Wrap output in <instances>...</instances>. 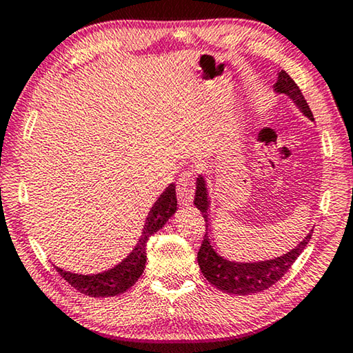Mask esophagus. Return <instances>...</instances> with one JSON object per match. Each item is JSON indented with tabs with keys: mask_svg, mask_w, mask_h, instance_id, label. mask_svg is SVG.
Returning a JSON list of instances; mask_svg holds the SVG:
<instances>
[{
	"mask_svg": "<svg viewBox=\"0 0 353 353\" xmlns=\"http://www.w3.org/2000/svg\"><path fill=\"white\" fill-rule=\"evenodd\" d=\"M177 198L182 204H190L194 198V171L190 168L183 171L177 182Z\"/></svg>",
	"mask_w": 353,
	"mask_h": 353,
	"instance_id": "esophagus-1",
	"label": "esophagus"
}]
</instances>
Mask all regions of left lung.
<instances>
[{
	"mask_svg": "<svg viewBox=\"0 0 353 353\" xmlns=\"http://www.w3.org/2000/svg\"><path fill=\"white\" fill-rule=\"evenodd\" d=\"M276 92L285 93L294 101L305 115L313 119L312 109H310L308 103L303 98V94L299 88L297 83L292 81V77L282 70L279 73V79L276 82ZM194 205L198 207V210L202 213V216L205 219V224L208 227V198H207V188L204 179L199 177L196 182V196H194ZM313 232L305 236L296 249L290 250L288 254L282 256H277L276 260H268V261H259V263H235V261H227L223 256H219L214 252L213 248L210 246V238L207 236V232L202 240L201 248L198 250V263L204 277L212 285L216 286L221 291L229 292V294H252V292H260L263 290L270 288L276 282H279L286 272H288L292 263L297 260V256L302 254V250L312 238Z\"/></svg>",
	"mask_w": 353,
	"mask_h": 353,
	"instance_id": "left-lung-1",
	"label": "left lung"
}]
</instances>
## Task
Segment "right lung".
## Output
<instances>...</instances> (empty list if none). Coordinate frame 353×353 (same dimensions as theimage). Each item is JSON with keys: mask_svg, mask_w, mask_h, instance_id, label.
Wrapping results in <instances>:
<instances>
[{"mask_svg": "<svg viewBox=\"0 0 353 353\" xmlns=\"http://www.w3.org/2000/svg\"><path fill=\"white\" fill-rule=\"evenodd\" d=\"M176 185L171 183L170 187L163 191V194L160 196L159 201L155 202L152 210L149 212L145 230H143V235L139 244H137L134 252L123 263H119L118 266H115L110 271L94 274V276H81V274H71L56 268L57 272L61 274V277L65 282H68L74 290L85 296L109 297L121 294V292L128 291L130 286L135 285L137 280H139L143 274V270H145L146 243L149 240V236L162 229L171 214L176 212Z\"/></svg>", "mask_w": 353, "mask_h": 353, "instance_id": "1", "label": "right lung"}]
</instances>
